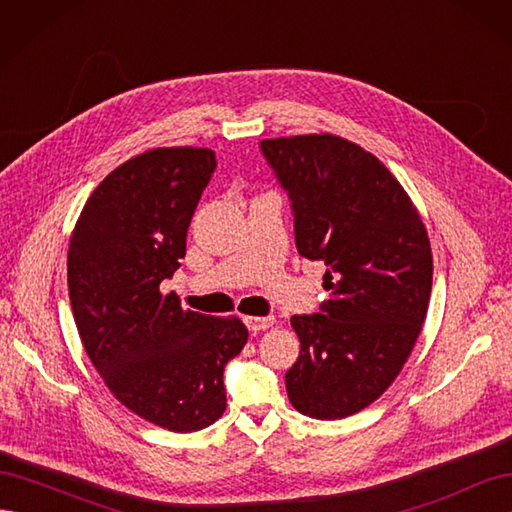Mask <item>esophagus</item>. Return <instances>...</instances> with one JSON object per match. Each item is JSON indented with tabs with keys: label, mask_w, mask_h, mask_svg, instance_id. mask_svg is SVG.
Here are the masks:
<instances>
[{
	"label": "esophagus",
	"mask_w": 512,
	"mask_h": 512,
	"mask_svg": "<svg viewBox=\"0 0 512 512\" xmlns=\"http://www.w3.org/2000/svg\"><path fill=\"white\" fill-rule=\"evenodd\" d=\"M245 324H247V329H250V331L256 335V333H260V331H267L269 327H273V324H275V318H273V316L245 318Z\"/></svg>",
	"instance_id": "obj_1"
}]
</instances>
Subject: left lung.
Masks as SVG:
<instances>
[{
	"mask_svg": "<svg viewBox=\"0 0 512 512\" xmlns=\"http://www.w3.org/2000/svg\"><path fill=\"white\" fill-rule=\"evenodd\" d=\"M288 194L294 243L322 260L331 299L292 316L299 359L286 371L290 404L335 421L376 401L410 356L427 316L433 260L412 200L376 156L346 138L260 141Z\"/></svg>",
	"mask_w": 512,
	"mask_h": 512,
	"instance_id": "left-lung-1",
	"label": "left lung"
}]
</instances>
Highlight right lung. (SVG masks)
Returning a JSON list of instances; mask_svg holds the SVG:
<instances>
[{
  "mask_svg": "<svg viewBox=\"0 0 512 512\" xmlns=\"http://www.w3.org/2000/svg\"><path fill=\"white\" fill-rule=\"evenodd\" d=\"M218 160L211 149H151L115 168L85 203L68 250V290L85 352L145 421L198 431L226 410L224 367L243 350L239 318L162 294L185 256L192 215Z\"/></svg>",
  "mask_w": 512,
  "mask_h": 512,
  "instance_id": "1",
  "label": "right lung"
}]
</instances>
